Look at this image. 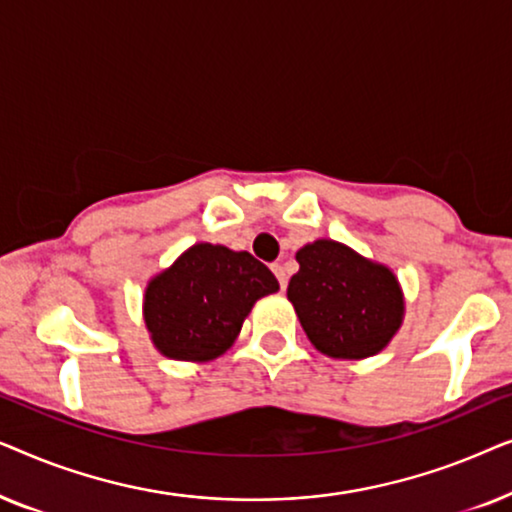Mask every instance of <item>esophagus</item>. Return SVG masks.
<instances>
[{"mask_svg":"<svg viewBox=\"0 0 512 512\" xmlns=\"http://www.w3.org/2000/svg\"><path fill=\"white\" fill-rule=\"evenodd\" d=\"M272 272H275V275H277L279 286H282V289H286V284H289V275H286L284 265L282 263H275V265H272Z\"/></svg>","mask_w":512,"mask_h":512,"instance_id":"obj_1","label":"esophagus"}]
</instances>
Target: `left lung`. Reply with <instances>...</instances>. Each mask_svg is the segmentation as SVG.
Here are the masks:
<instances>
[{
  "instance_id": "1",
  "label": "left lung",
  "mask_w": 512,
  "mask_h": 512,
  "mask_svg": "<svg viewBox=\"0 0 512 512\" xmlns=\"http://www.w3.org/2000/svg\"><path fill=\"white\" fill-rule=\"evenodd\" d=\"M296 261L300 268L286 296L317 352L361 361L380 354L401 331L405 298L389 265L328 237L300 247Z\"/></svg>"
}]
</instances>
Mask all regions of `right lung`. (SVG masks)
I'll return each mask as SVG.
<instances>
[{"label": "right lung", "mask_w": 512, "mask_h": 512, "mask_svg": "<svg viewBox=\"0 0 512 512\" xmlns=\"http://www.w3.org/2000/svg\"><path fill=\"white\" fill-rule=\"evenodd\" d=\"M279 291L249 251L198 242L146 284L144 324L167 359L205 363L226 354L256 300Z\"/></svg>", "instance_id": "add662e5"}]
</instances>
